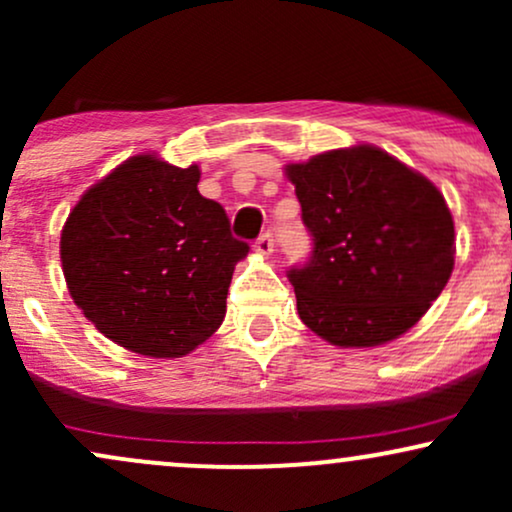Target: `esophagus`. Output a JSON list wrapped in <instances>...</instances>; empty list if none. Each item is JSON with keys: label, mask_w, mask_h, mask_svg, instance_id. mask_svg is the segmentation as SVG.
<instances>
[{"label": "esophagus", "mask_w": 512, "mask_h": 512, "mask_svg": "<svg viewBox=\"0 0 512 512\" xmlns=\"http://www.w3.org/2000/svg\"><path fill=\"white\" fill-rule=\"evenodd\" d=\"M255 252H257V255H264V257L272 255V252H274L272 233H262V236L255 240Z\"/></svg>", "instance_id": "esophagus-1"}]
</instances>
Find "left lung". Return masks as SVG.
Masks as SVG:
<instances>
[{
	"label": "left lung",
	"instance_id": "obj_1",
	"mask_svg": "<svg viewBox=\"0 0 512 512\" xmlns=\"http://www.w3.org/2000/svg\"><path fill=\"white\" fill-rule=\"evenodd\" d=\"M313 255L289 269L298 315L342 349L414 327L455 267V223L431 180L370 144L286 166Z\"/></svg>",
	"mask_w": 512,
	"mask_h": 512
}]
</instances>
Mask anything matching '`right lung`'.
<instances>
[{
    "label": "right lung",
    "mask_w": 512,
    "mask_h": 512,
    "mask_svg": "<svg viewBox=\"0 0 512 512\" xmlns=\"http://www.w3.org/2000/svg\"><path fill=\"white\" fill-rule=\"evenodd\" d=\"M199 166L139 154L84 192L62 228L67 289L98 332L142 356L180 358L219 330L233 269L250 245Z\"/></svg>",
    "instance_id": "1"
}]
</instances>
